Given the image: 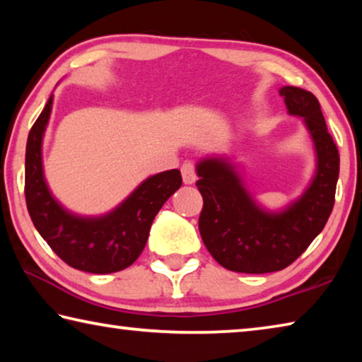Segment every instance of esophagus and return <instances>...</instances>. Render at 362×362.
Segmentation results:
<instances>
[{
  "instance_id": "obj_1",
  "label": "esophagus",
  "mask_w": 362,
  "mask_h": 362,
  "mask_svg": "<svg viewBox=\"0 0 362 362\" xmlns=\"http://www.w3.org/2000/svg\"><path fill=\"white\" fill-rule=\"evenodd\" d=\"M180 173H182V179L183 183H187V185H192V183L196 182V168L193 163H183V166L180 168Z\"/></svg>"
}]
</instances>
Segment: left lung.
<instances>
[{
  "instance_id": "1",
  "label": "left lung",
  "mask_w": 362,
  "mask_h": 362,
  "mask_svg": "<svg viewBox=\"0 0 362 362\" xmlns=\"http://www.w3.org/2000/svg\"><path fill=\"white\" fill-rule=\"evenodd\" d=\"M289 115L302 116L316 150V174L297 201L279 212L255 203L228 158L196 164L203 194L199 233L220 265L238 273H272L289 267L322 231L335 203L340 156L316 97L308 90L279 89Z\"/></svg>"
}]
</instances>
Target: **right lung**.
<instances>
[{
	"instance_id": "1",
	"label": "right lung",
	"mask_w": 362,
	"mask_h": 362,
	"mask_svg": "<svg viewBox=\"0 0 362 362\" xmlns=\"http://www.w3.org/2000/svg\"><path fill=\"white\" fill-rule=\"evenodd\" d=\"M51 110L52 95L27 140L25 201L32 222L66 265L95 274L121 272L142 254L156 214L182 185L180 170L170 169L148 177L105 216H75L57 203L42 173L41 144Z\"/></svg>"
}]
</instances>
